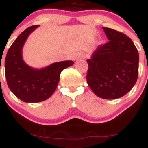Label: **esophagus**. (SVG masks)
I'll return each instance as SVG.
<instances>
[{"label":"esophagus","mask_w":148,"mask_h":148,"mask_svg":"<svg viewBox=\"0 0 148 148\" xmlns=\"http://www.w3.org/2000/svg\"><path fill=\"white\" fill-rule=\"evenodd\" d=\"M83 57H84V56H83V55H79V58H83Z\"/></svg>","instance_id":"esophagus-1"}]
</instances>
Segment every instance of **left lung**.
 Listing matches in <instances>:
<instances>
[{
    "label": "left lung",
    "instance_id": "left-lung-1",
    "mask_svg": "<svg viewBox=\"0 0 148 148\" xmlns=\"http://www.w3.org/2000/svg\"><path fill=\"white\" fill-rule=\"evenodd\" d=\"M103 29L109 41L97 47L87 60V82L98 97L119 98L137 82L139 53L132 40L124 33L107 27Z\"/></svg>",
    "mask_w": 148,
    "mask_h": 148
}]
</instances>
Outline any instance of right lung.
I'll return each mask as SVG.
<instances>
[{"label": "right lung", "mask_w": 148, "mask_h": 148, "mask_svg": "<svg viewBox=\"0 0 148 148\" xmlns=\"http://www.w3.org/2000/svg\"><path fill=\"white\" fill-rule=\"evenodd\" d=\"M38 27L33 25L22 32L9 48L5 60L8 87L26 103H38L49 98L56 89L63 69L74 64L72 61H64L36 69L24 63L21 55L23 45L30 33Z\"/></svg>", "instance_id": "add662e5"}]
</instances>
